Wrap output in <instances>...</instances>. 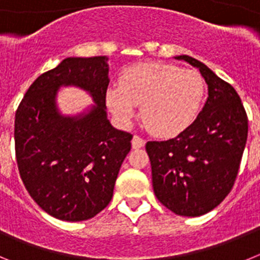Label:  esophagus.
Masks as SVG:
<instances>
[{
	"instance_id": "obj_1",
	"label": "esophagus",
	"mask_w": 260,
	"mask_h": 260,
	"mask_svg": "<svg viewBox=\"0 0 260 260\" xmlns=\"http://www.w3.org/2000/svg\"><path fill=\"white\" fill-rule=\"evenodd\" d=\"M144 144H146V141H144L143 138L139 137V135H134V138H133L132 141L133 148H142Z\"/></svg>"
}]
</instances>
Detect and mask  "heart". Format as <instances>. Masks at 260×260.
I'll return each mask as SVG.
<instances>
[{
	"mask_svg": "<svg viewBox=\"0 0 260 260\" xmlns=\"http://www.w3.org/2000/svg\"><path fill=\"white\" fill-rule=\"evenodd\" d=\"M204 82L198 71L144 62L126 69L119 87L107 92L112 113L128 122L141 107V118L148 132L157 137H173L189 127L201 109Z\"/></svg>",
	"mask_w": 260,
	"mask_h": 260,
	"instance_id": "1",
	"label": "heart"
}]
</instances>
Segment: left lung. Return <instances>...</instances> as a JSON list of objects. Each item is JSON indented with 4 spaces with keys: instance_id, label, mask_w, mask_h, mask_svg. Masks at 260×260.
Instances as JSON below:
<instances>
[{
    "instance_id": "left-lung-1",
    "label": "left lung",
    "mask_w": 260,
    "mask_h": 260,
    "mask_svg": "<svg viewBox=\"0 0 260 260\" xmlns=\"http://www.w3.org/2000/svg\"><path fill=\"white\" fill-rule=\"evenodd\" d=\"M198 68L208 98L194 122L176 138L147 142L156 198L172 212L201 216L233 189L247 141L246 110L236 89L198 59L178 56Z\"/></svg>"
}]
</instances>
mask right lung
<instances>
[{
    "label": "right lung",
    "instance_id": "right-lung-1",
    "mask_svg": "<svg viewBox=\"0 0 260 260\" xmlns=\"http://www.w3.org/2000/svg\"><path fill=\"white\" fill-rule=\"evenodd\" d=\"M108 58L70 57L29 86L15 113V157L31 198L50 216L83 221L113 197L133 135L107 119ZM75 84L98 104L83 119H62L54 105L59 85Z\"/></svg>",
    "mask_w": 260,
    "mask_h": 260
}]
</instances>
